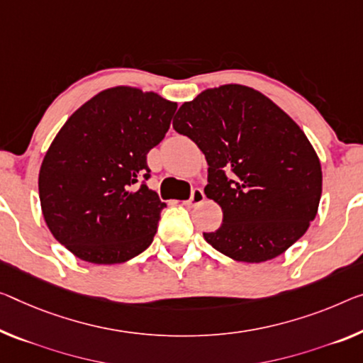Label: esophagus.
<instances>
[{"instance_id":"obj_1","label":"esophagus","mask_w":363,"mask_h":363,"mask_svg":"<svg viewBox=\"0 0 363 363\" xmlns=\"http://www.w3.org/2000/svg\"><path fill=\"white\" fill-rule=\"evenodd\" d=\"M204 199H206V196H204L203 189H201V188H194L193 193H191V198L186 199L183 204H185L186 208H194V206H198V204L203 203Z\"/></svg>"}]
</instances>
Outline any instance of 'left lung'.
<instances>
[{
    "mask_svg": "<svg viewBox=\"0 0 363 363\" xmlns=\"http://www.w3.org/2000/svg\"><path fill=\"white\" fill-rule=\"evenodd\" d=\"M174 128L203 150L206 196L222 225L204 240L243 263L282 255L318 213L323 174L308 138L286 111L252 87L206 89L178 108Z\"/></svg>",
    "mask_w": 363,
    "mask_h": 363,
    "instance_id": "8db88e82",
    "label": "left lung"
}]
</instances>
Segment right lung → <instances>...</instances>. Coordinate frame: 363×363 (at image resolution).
Instances as JSON below:
<instances>
[{
	"mask_svg": "<svg viewBox=\"0 0 363 363\" xmlns=\"http://www.w3.org/2000/svg\"><path fill=\"white\" fill-rule=\"evenodd\" d=\"M175 110L155 92L111 87L55 136L38 174L42 213L52 235L79 259L125 263L152 243L167 204L143 178L150 177L147 152L164 139Z\"/></svg>",
	"mask_w": 363,
	"mask_h": 363,
	"instance_id": "add662e5",
	"label": "right lung"
}]
</instances>
